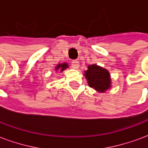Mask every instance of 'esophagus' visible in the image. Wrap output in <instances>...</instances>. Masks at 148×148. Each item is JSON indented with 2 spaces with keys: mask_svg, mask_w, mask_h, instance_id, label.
I'll list each match as a JSON object with an SVG mask.
<instances>
[{
  "mask_svg": "<svg viewBox=\"0 0 148 148\" xmlns=\"http://www.w3.org/2000/svg\"><path fill=\"white\" fill-rule=\"evenodd\" d=\"M72 65H73V69H78L79 66V61H77V60H74V61H73V62H72Z\"/></svg>",
  "mask_w": 148,
  "mask_h": 148,
  "instance_id": "1",
  "label": "esophagus"
}]
</instances>
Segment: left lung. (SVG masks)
<instances>
[{
    "label": "left lung",
    "mask_w": 148,
    "mask_h": 148,
    "mask_svg": "<svg viewBox=\"0 0 148 148\" xmlns=\"http://www.w3.org/2000/svg\"><path fill=\"white\" fill-rule=\"evenodd\" d=\"M84 75L89 87L98 92L104 93L112 87L111 76L108 70L95 64L88 65Z\"/></svg>",
    "instance_id": "1"
}]
</instances>
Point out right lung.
Listing matches in <instances>:
<instances>
[{"instance_id": "add662e5", "label": "right lung", "mask_w": 148, "mask_h": 148, "mask_svg": "<svg viewBox=\"0 0 148 148\" xmlns=\"http://www.w3.org/2000/svg\"><path fill=\"white\" fill-rule=\"evenodd\" d=\"M69 67V64L64 62V63L58 64H57L56 67H55L54 70L56 71V72H58V71H59L60 73H62L64 70H65L66 69H68Z\"/></svg>"}]
</instances>
